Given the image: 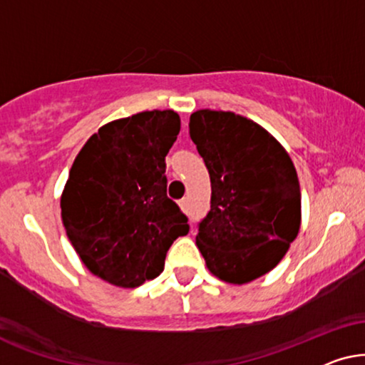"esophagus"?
Masks as SVG:
<instances>
[{"label": "esophagus", "instance_id": "34e87169", "mask_svg": "<svg viewBox=\"0 0 365 365\" xmlns=\"http://www.w3.org/2000/svg\"><path fill=\"white\" fill-rule=\"evenodd\" d=\"M178 205H180V208H182V210H187V207H188V200H187V198H182V200L178 202Z\"/></svg>", "mask_w": 365, "mask_h": 365}]
</instances>
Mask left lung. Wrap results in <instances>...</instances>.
I'll return each instance as SVG.
<instances>
[{"label":"left lung","instance_id":"left-lung-1","mask_svg":"<svg viewBox=\"0 0 365 365\" xmlns=\"http://www.w3.org/2000/svg\"><path fill=\"white\" fill-rule=\"evenodd\" d=\"M188 128L212 183L197 247L217 279L249 284L274 269L297 237V172L264 126L242 115L197 110Z\"/></svg>","mask_w":365,"mask_h":365}]
</instances>
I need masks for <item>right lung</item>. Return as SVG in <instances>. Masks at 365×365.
Wrapping results in <instances>:
<instances>
[{"label": "right lung", "mask_w": 365, "mask_h": 365, "mask_svg": "<svg viewBox=\"0 0 365 365\" xmlns=\"http://www.w3.org/2000/svg\"><path fill=\"white\" fill-rule=\"evenodd\" d=\"M180 116L152 110L113 120L83 145L61 193V220L86 269L133 289L163 272L188 218L167 197L165 157Z\"/></svg>", "instance_id": "right-lung-1"}]
</instances>
